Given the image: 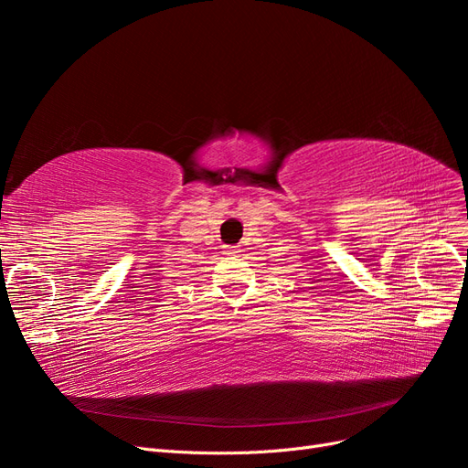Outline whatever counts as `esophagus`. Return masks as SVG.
Here are the masks:
<instances>
[{
	"label": "esophagus",
	"mask_w": 468,
	"mask_h": 468,
	"mask_svg": "<svg viewBox=\"0 0 468 468\" xmlns=\"http://www.w3.org/2000/svg\"><path fill=\"white\" fill-rule=\"evenodd\" d=\"M224 253H226V256H238L239 248L238 246H224Z\"/></svg>",
	"instance_id": "obj_1"
}]
</instances>
